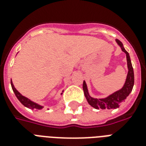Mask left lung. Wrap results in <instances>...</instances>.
Segmentation results:
<instances>
[{
    "mask_svg": "<svg viewBox=\"0 0 146 146\" xmlns=\"http://www.w3.org/2000/svg\"><path fill=\"white\" fill-rule=\"evenodd\" d=\"M116 42L120 46L121 51L125 53L127 59V65H128V74H127L126 80L124 84L123 87L119 91H116L115 92L112 93L111 95H108V97L104 98H95L91 97L88 93L86 82L84 81L83 82V91L87 102L90 106L96 109H115L119 108L121 103L125 102V99L128 97L131 93V90L134 85V72L133 68L131 65V59L128 51L125 49L123 44L121 41L116 39Z\"/></svg>",
    "mask_w": 146,
    "mask_h": 146,
    "instance_id": "8db88e82",
    "label": "left lung"
}]
</instances>
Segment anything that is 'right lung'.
<instances>
[{"instance_id": "right-lung-1", "label": "right lung", "mask_w": 146, "mask_h": 146, "mask_svg": "<svg viewBox=\"0 0 146 146\" xmlns=\"http://www.w3.org/2000/svg\"><path fill=\"white\" fill-rule=\"evenodd\" d=\"M11 87L12 89H13V92H15V95H16V97L17 98V99L21 102V103L22 104L23 106H25V107H27V108H30V109H32V110H40V109H42L43 108V106H40L39 104H37V103L34 102L30 99H28L27 98L25 97V96H23L21 93L17 91L16 88H15L14 85H13V82L11 80ZM62 94V93H61Z\"/></svg>"}]
</instances>
